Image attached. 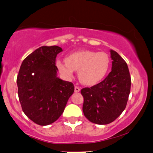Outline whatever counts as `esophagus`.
<instances>
[{"label":"esophagus","instance_id":"esophagus-1","mask_svg":"<svg viewBox=\"0 0 153 153\" xmlns=\"http://www.w3.org/2000/svg\"><path fill=\"white\" fill-rule=\"evenodd\" d=\"M80 88H78V86H75V92H80Z\"/></svg>","mask_w":153,"mask_h":153}]
</instances>
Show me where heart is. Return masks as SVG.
<instances>
[{
	"instance_id": "heart-1",
	"label": "heart",
	"mask_w": 153,
	"mask_h": 153,
	"mask_svg": "<svg viewBox=\"0 0 153 153\" xmlns=\"http://www.w3.org/2000/svg\"><path fill=\"white\" fill-rule=\"evenodd\" d=\"M111 60L105 52L82 50L66 57L65 61L58 60L56 66L66 78H71L74 71H78L80 82L92 85L100 82L109 72Z\"/></svg>"
}]
</instances>
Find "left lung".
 Instances as JSON below:
<instances>
[{
  "label": "left lung",
  "instance_id": "8db88e82",
  "mask_svg": "<svg viewBox=\"0 0 153 153\" xmlns=\"http://www.w3.org/2000/svg\"><path fill=\"white\" fill-rule=\"evenodd\" d=\"M111 71L101 82L81 90L84 98L82 111L91 122L105 125L117 119L126 107L131 80L126 61L110 50Z\"/></svg>",
  "mask_w": 153,
  "mask_h": 153
}]
</instances>
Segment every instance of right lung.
I'll list each match as a JSON object with an SVG mask.
<instances>
[{
	"label": "right lung",
	"mask_w": 153,
	"mask_h": 153,
	"mask_svg": "<svg viewBox=\"0 0 153 153\" xmlns=\"http://www.w3.org/2000/svg\"><path fill=\"white\" fill-rule=\"evenodd\" d=\"M58 46H43L22 61L17 78L19 100L25 114L36 124L47 126L62 114L74 92L72 82L57 77Z\"/></svg>",
	"instance_id": "obj_1"
}]
</instances>
